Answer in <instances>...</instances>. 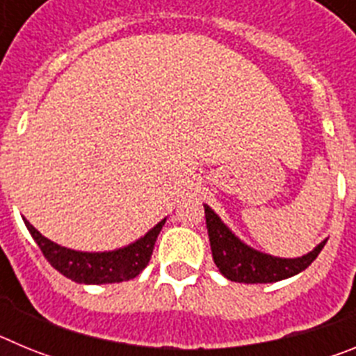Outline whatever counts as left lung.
I'll return each instance as SVG.
<instances>
[{"mask_svg": "<svg viewBox=\"0 0 356 356\" xmlns=\"http://www.w3.org/2000/svg\"><path fill=\"white\" fill-rule=\"evenodd\" d=\"M205 217L213 262L221 275L238 284H273L291 278L305 271L326 244V241H323L316 250L300 259H278L246 246L229 232L209 205H205Z\"/></svg>", "mask_w": 356, "mask_h": 356, "instance_id": "8db88e82", "label": "left lung"}]
</instances>
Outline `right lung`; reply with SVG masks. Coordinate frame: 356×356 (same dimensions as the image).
<instances>
[{"mask_svg": "<svg viewBox=\"0 0 356 356\" xmlns=\"http://www.w3.org/2000/svg\"><path fill=\"white\" fill-rule=\"evenodd\" d=\"M163 221H160L155 228H151L144 237L130 244L127 248L115 251H103V253H85L74 251L69 248H62L44 235H40L30 222L24 219L28 232L31 234L37 246L42 251L44 259L48 260L56 271L62 273L65 278L76 284L102 285V284H119L140 275L144 267L149 264L156 237L162 229Z\"/></svg>", "mask_w": 356, "mask_h": 356, "instance_id": "add662e5", "label": "right lung"}]
</instances>
